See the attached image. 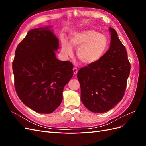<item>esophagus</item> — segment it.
Listing matches in <instances>:
<instances>
[{
	"instance_id": "obj_1",
	"label": "esophagus",
	"mask_w": 146,
	"mask_h": 146,
	"mask_svg": "<svg viewBox=\"0 0 146 146\" xmlns=\"http://www.w3.org/2000/svg\"><path fill=\"white\" fill-rule=\"evenodd\" d=\"M73 71H74V74L76 75L77 74V72H78V70H77V68H74L73 69Z\"/></svg>"
}]
</instances>
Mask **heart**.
I'll return each instance as SVG.
<instances>
[{
    "label": "heart",
    "instance_id": "heart-1",
    "mask_svg": "<svg viewBox=\"0 0 146 146\" xmlns=\"http://www.w3.org/2000/svg\"><path fill=\"white\" fill-rule=\"evenodd\" d=\"M70 45L65 39L62 41V49L67 55L72 54V48H78L77 57L83 64L90 65L98 61L103 56L108 46L104 35L92 30H87L71 35Z\"/></svg>",
    "mask_w": 146,
    "mask_h": 146
}]
</instances>
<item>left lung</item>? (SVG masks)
I'll return each instance as SVG.
<instances>
[{
  "label": "left lung",
  "mask_w": 146,
  "mask_h": 146,
  "mask_svg": "<svg viewBox=\"0 0 146 146\" xmlns=\"http://www.w3.org/2000/svg\"><path fill=\"white\" fill-rule=\"evenodd\" d=\"M110 32L109 49L98 61L77 73L82 103L96 113L109 111L122 99L130 72L125 47L115 30L110 27Z\"/></svg>",
  "instance_id": "8db88e82"
}]
</instances>
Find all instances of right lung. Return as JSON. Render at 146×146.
<instances>
[{"mask_svg": "<svg viewBox=\"0 0 146 146\" xmlns=\"http://www.w3.org/2000/svg\"><path fill=\"white\" fill-rule=\"evenodd\" d=\"M50 27L28 32L16 48L12 64L17 96L26 106L42 114L59 107L64 86L73 76V64L56 58L59 41Z\"/></svg>", "mask_w": 146, "mask_h": 146, "instance_id": "1", "label": "right lung"}]
</instances>
